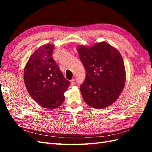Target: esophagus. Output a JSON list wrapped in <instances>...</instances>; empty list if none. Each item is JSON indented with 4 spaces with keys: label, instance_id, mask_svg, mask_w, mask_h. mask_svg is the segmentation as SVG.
Wrapping results in <instances>:
<instances>
[{
    "label": "esophagus",
    "instance_id": "1",
    "mask_svg": "<svg viewBox=\"0 0 152 152\" xmlns=\"http://www.w3.org/2000/svg\"><path fill=\"white\" fill-rule=\"evenodd\" d=\"M70 85L72 86L75 85V80H74V79L71 80V81H70Z\"/></svg>",
    "mask_w": 152,
    "mask_h": 152
}]
</instances>
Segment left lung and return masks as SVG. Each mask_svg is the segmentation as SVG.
Listing matches in <instances>:
<instances>
[{"label": "left lung", "instance_id": "left-lung-1", "mask_svg": "<svg viewBox=\"0 0 152 152\" xmlns=\"http://www.w3.org/2000/svg\"><path fill=\"white\" fill-rule=\"evenodd\" d=\"M86 71L80 91L85 102L101 109L113 104L124 88L125 65L120 53L105 42L77 48Z\"/></svg>", "mask_w": 152, "mask_h": 152}]
</instances>
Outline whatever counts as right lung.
<instances>
[{"mask_svg":"<svg viewBox=\"0 0 152 152\" xmlns=\"http://www.w3.org/2000/svg\"><path fill=\"white\" fill-rule=\"evenodd\" d=\"M54 46L43 45L31 55L24 69L27 90L35 101L48 109L62 104L70 82L64 78L53 59Z\"/></svg>","mask_w":152,"mask_h":152,"instance_id":"right-lung-1","label":"right lung"}]
</instances>
